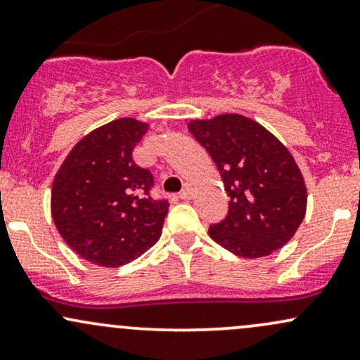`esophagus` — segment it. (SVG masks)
Returning a JSON list of instances; mask_svg holds the SVG:
<instances>
[{
    "instance_id": "esophagus-1",
    "label": "esophagus",
    "mask_w": 360,
    "mask_h": 360,
    "mask_svg": "<svg viewBox=\"0 0 360 360\" xmlns=\"http://www.w3.org/2000/svg\"><path fill=\"white\" fill-rule=\"evenodd\" d=\"M181 200H191L193 198V186L191 184H184V188L181 189L179 193Z\"/></svg>"
}]
</instances>
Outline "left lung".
I'll use <instances>...</instances> for the list:
<instances>
[{"label": "left lung", "instance_id": "obj_1", "mask_svg": "<svg viewBox=\"0 0 360 360\" xmlns=\"http://www.w3.org/2000/svg\"><path fill=\"white\" fill-rule=\"evenodd\" d=\"M188 128L217 164L230 198L225 220L210 226V237L247 259L286 245L308 200L291 152L260 123L237 113L193 120Z\"/></svg>", "mask_w": 360, "mask_h": 360}]
</instances>
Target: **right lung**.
Segmentation results:
<instances>
[{"label": "right lung", "instance_id": "obj_1", "mask_svg": "<svg viewBox=\"0 0 360 360\" xmlns=\"http://www.w3.org/2000/svg\"><path fill=\"white\" fill-rule=\"evenodd\" d=\"M148 125L135 118L106 123L74 146L52 183V218L71 249L88 262L120 267L160 238L169 203L154 200V176L135 164Z\"/></svg>", "mask_w": 360, "mask_h": 360}]
</instances>
